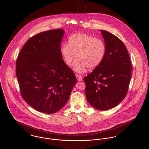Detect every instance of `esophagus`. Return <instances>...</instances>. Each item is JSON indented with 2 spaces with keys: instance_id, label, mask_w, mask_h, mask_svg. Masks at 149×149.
I'll use <instances>...</instances> for the list:
<instances>
[{
  "instance_id": "esophagus-1",
  "label": "esophagus",
  "mask_w": 149,
  "mask_h": 149,
  "mask_svg": "<svg viewBox=\"0 0 149 149\" xmlns=\"http://www.w3.org/2000/svg\"><path fill=\"white\" fill-rule=\"evenodd\" d=\"M76 79H77V80H78V81H81V80H82V76H80V75H76Z\"/></svg>"
}]
</instances>
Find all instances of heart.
<instances>
[{"label": "heart", "instance_id": "heart-1", "mask_svg": "<svg viewBox=\"0 0 149 149\" xmlns=\"http://www.w3.org/2000/svg\"><path fill=\"white\" fill-rule=\"evenodd\" d=\"M69 44L61 46V54L68 66L73 65L76 57L74 70L79 73L87 68L94 69L102 62L106 54V45L101 39L85 33H76L69 38Z\"/></svg>", "mask_w": 149, "mask_h": 149}]
</instances>
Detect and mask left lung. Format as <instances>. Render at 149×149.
I'll use <instances>...</instances> for the list:
<instances>
[{
    "instance_id": "1",
    "label": "left lung",
    "mask_w": 149,
    "mask_h": 149,
    "mask_svg": "<svg viewBox=\"0 0 149 149\" xmlns=\"http://www.w3.org/2000/svg\"><path fill=\"white\" fill-rule=\"evenodd\" d=\"M106 45L101 64L84 77L85 95L91 106L107 110L117 106L127 95L132 76L127 50L118 38L100 30Z\"/></svg>"
}]
</instances>
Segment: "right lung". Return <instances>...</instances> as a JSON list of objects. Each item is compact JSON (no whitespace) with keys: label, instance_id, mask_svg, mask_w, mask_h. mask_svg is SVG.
<instances>
[{"label":"right lung","instance_id":"obj_1","mask_svg":"<svg viewBox=\"0 0 149 149\" xmlns=\"http://www.w3.org/2000/svg\"><path fill=\"white\" fill-rule=\"evenodd\" d=\"M64 32L57 29L33 36L25 43L16 61V77L23 98L44 113L53 114L63 108L77 81L61 54Z\"/></svg>","mask_w":149,"mask_h":149}]
</instances>
